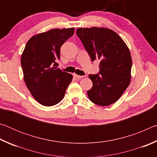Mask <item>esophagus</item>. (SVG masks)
I'll return each instance as SVG.
<instances>
[{"label":"esophagus","instance_id":"esophagus-1","mask_svg":"<svg viewBox=\"0 0 157 157\" xmlns=\"http://www.w3.org/2000/svg\"><path fill=\"white\" fill-rule=\"evenodd\" d=\"M73 76H74V78H78V79H81V78H84V76H82V75H76V74H74Z\"/></svg>","mask_w":157,"mask_h":157}]
</instances>
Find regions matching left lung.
Wrapping results in <instances>:
<instances>
[{
    "label": "left lung",
    "instance_id": "1",
    "mask_svg": "<svg viewBox=\"0 0 157 157\" xmlns=\"http://www.w3.org/2000/svg\"><path fill=\"white\" fill-rule=\"evenodd\" d=\"M80 39L92 62L100 61V71L89 75L92 88L87 91L92 102L108 106L121 97L131 80L132 61L129 50L121 37L108 28H78Z\"/></svg>",
    "mask_w": 157,
    "mask_h": 157
}]
</instances>
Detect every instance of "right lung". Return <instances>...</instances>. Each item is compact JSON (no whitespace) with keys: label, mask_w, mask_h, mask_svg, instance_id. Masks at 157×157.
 Returning <instances> with one entry per match:
<instances>
[{"label":"right lung","mask_w":157,"mask_h":157,"mask_svg":"<svg viewBox=\"0 0 157 157\" xmlns=\"http://www.w3.org/2000/svg\"><path fill=\"white\" fill-rule=\"evenodd\" d=\"M75 28L52 29L29 39L21 55L24 81L37 102L46 107L59 103L72 81L71 74L57 68L60 48Z\"/></svg>","instance_id":"right-lung-1"}]
</instances>
